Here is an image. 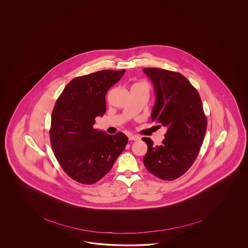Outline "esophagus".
Returning <instances> with one entry per match:
<instances>
[{"mask_svg":"<svg viewBox=\"0 0 248 248\" xmlns=\"http://www.w3.org/2000/svg\"><path fill=\"white\" fill-rule=\"evenodd\" d=\"M128 138H129L130 141H138V140H140V137L137 136V135H128Z\"/></svg>","mask_w":248,"mask_h":248,"instance_id":"obj_1","label":"esophagus"}]
</instances>
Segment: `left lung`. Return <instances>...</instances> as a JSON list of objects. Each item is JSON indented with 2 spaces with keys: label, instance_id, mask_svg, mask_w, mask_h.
<instances>
[{
  "label": "left lung",
  "instance_id": "8db88e82",
  "mask_svg": "<svg viewBox=\"0 0 248 248\" xmlns=\"http://www.w3.org/2000/svg\"><path fill=\"white\" fill-rule=\"evenodd\" d=\"M154 83L155 105L151 118L167 129L165 140L154 146L149 137L142 138L148 150L143 161L146 169L162 180L180 177L198 155L207 120L197 90L179 73L159 68H143Z\"/></svg>",
  "mask_w": 248,
  "mask_h": 248
}]
</instances>
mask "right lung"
Wrapping results in <instances>:
<instances>
[{"label": "right lung", "mask_w": 248, "mask_h": 248, "mask_svg": "<svg viewBox=\"0 0 248 248\" xmlns=\"http://www.w3.org/2000/svg\"><path fill=\"white\" fill-rule=\"evenodd\" d=\"M125 70H103L73 79L53 107L50 140L62 170L74 180L93 185L102 179L124 150L128 137L93 128L106 111L105 94Z\"/></svg>", "instance_id": "right-lung-1"}]
</instances>
